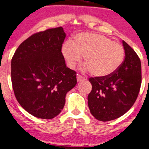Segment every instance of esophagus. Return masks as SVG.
<instances>
[{
    "instance_id": "34e87169",
    "label": "esophagus",
    "mask_w": 149,
    "mask_h": 149,
    "mask_svg": "<svg viewBox=\"0 0 149 149\" xmlns=\"http://www.w3.org/2000/svg\"><path fill=\"white\" fill-rule=\"evenodd\" d=\"M84 80H85V78L84 77L80 76V75H77V81L81 82V81H84Z\"/></svg>"
}]
</instances>
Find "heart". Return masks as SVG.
Instances as JSON below:
<instances>
[{
  "label": "heart",
  "mask_w": 149,
  "mask_h": 149,
  "mask_svg": "<svg viewBox=\"0 0 149 149\" xmlns=\"http://www.w3.org/2000/svg\"><path fill=\"white\" fill-rule=\"evenodd\" d=\"M61 54L70 68L79 64L84 56L85 69L93 76L107 78L119 69L123 62L124 48L118 42L102 34L83 32L68 40L61 47Z\"/></svg>",
  "instance_id": "obj_1"
}]
</instances>
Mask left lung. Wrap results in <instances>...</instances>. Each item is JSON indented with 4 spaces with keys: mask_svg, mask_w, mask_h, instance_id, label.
Listing matches in <instances>:
<instances>
[{
    "mask_svg": "<svg viewBox=\"0 0 149 149\" xmlns=\"http://www.w3.org/2000/svg\"><path fill=\"white\" fill-rule=\"evenodd\" d=\"M125 59L120 68L107 78H90L92 89L88 95L90 113L97 120L110 121L124 115L137 98L141 83L140 59L123 40Z\"/></svg>",
    "mask_w": 149,
    "mask_h": 149,
    "instance_id": "8db88e82",
    "label": "left lung"
}]
</instances>
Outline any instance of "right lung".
<instances>
[{
  "mask_svg": "<svg viewBox=\"0 0 149 149\" xmlns=\"http://www.w3.org/2000/svg\"><path fill=\"white\" fill-rule=\"evenodd\" d=\"M62 27L35 33L20 44L11 61L13 88L24 109L38 118L59 115L76 73L66 67L61 54L66 38Z\"/></svg>",
  "mask_w": 149,
  "mask_h": 149,
  "instance_id": "add662e5",
  "label": "right lung"
}]
</instances>
